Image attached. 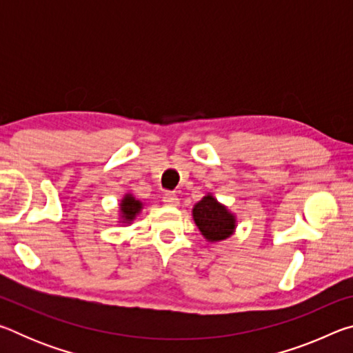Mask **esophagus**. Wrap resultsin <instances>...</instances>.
I'll use <instances>...</instances> for the list:
<instances>
[{
  "instance_id": "34e87169",
  "label": "esophagus",
  "mask_w": 353,
  "mask_h": 353,
  "mask_svg": "<svg viewBox=\"0 0 353 353\" xmlns=\"http://www.w3.org/2000/svg\"><path fill=\"white\" fill-rule=\"evenodd\" d=\"M163 202L166 205H171V207H177L179 205V198L176 193H172V191H166L163 194Z\"/></svg>"
}]
</instances>
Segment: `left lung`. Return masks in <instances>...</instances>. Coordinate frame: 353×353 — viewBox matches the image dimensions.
Wrapping results in <instances>:
<instances>
[{
  "label": "left lung",
  "mask_w": 353,
  "mask_h": 353,
  "mask_svg": "<svg viewBox=\"0 0 353 353\" xmlns=\"http://www.w3.org/2000/svg\"><path fill=\"white\" fill-rule=\"evenodd\" d=\"M193 219L202 236L210 243L227 240L236 229L235 214L210 193L193 207Z\"/></svg>",
  "instance_id": "left-lung-1"
}]
</instances>
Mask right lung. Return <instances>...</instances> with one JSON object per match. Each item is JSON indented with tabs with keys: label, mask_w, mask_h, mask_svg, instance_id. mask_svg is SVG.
<instances>
[{
	"label": "right lung",
	"mask_w": 353,
	"mask_h": 353,
	"mask_svg": "<svg viewBox=\"0 0 353 353\" xmlns=\"http://www.w3.org/2000/svg\"><path fill=\"white\" fill-rule=\"evenodd\" d=\"M143 202L135 198L134 194L126 193L119 202V223L130 224L135 219L137 214L141 212Z\"/></svg>",
	"instance_id": "right-lung-1"
}]
</instances>
